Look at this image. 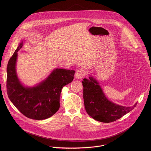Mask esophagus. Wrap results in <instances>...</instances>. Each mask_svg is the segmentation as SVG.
Segmentation results:
<instances>
[{
    "instance_id": "esophagus-1",
    "label": "esophagus",
    "mask_w": 151,
    "mask_h": 151,
    "mask_svg": "<svg viewBox=\"0 0 151 151\" xmlns=\"http://www.w3.org/2000/svg\"><path fill=\"white\" fill-rule=\"evenodd\" d=\"M84 76H85V72L82 69L78 70L75 73V76L78 79H82Z\"/></svg>"
}]
</instances>
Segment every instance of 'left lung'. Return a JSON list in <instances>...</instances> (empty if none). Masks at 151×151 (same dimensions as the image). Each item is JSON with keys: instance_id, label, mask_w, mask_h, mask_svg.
Instances as JSON below:
<instances>
[{"instance_id": "8db88e82", "label": "left lung", "mask_w": 151, "mask_h": 151, "mask_svg": "<svg viewBox=\"0 0 151 151\" xmlns=\"http://www.w3.org/2000/svg\"><path fill=\"white\" fill-rule=\"evenodd\" d=\"M82 83L86 113L97 121L103 123L114 122L136 106L137 103L132 106L126 107L109 101L98 81L91 76L89 79L84 78Z\"/></svg>"}]
</instances>
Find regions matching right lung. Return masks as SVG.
I'll return each mask as SVG.
<instances>
[{
	"label": "right lung",
	"mask_w": 151,
	"mask_h": 151,
	"mask_svg": "<svg viewBox=\"0 0 151 151\" xmlns=\"http://www.w3.org/2000/svg\"><path fill=\"white\" fill-rule=\"evenodd\" d=\"M22 40L10 59L7 67V92L12 104L25 116L34 120L46 119L60 108L62 88L74 79V70L55 68L48 77L33 86H24L16 72L17 52Z\"/></svg>",
	"instance_id": "1"
}]
</instances>
